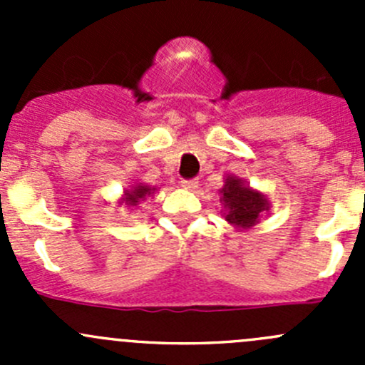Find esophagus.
Masks as SVG:
<instances>
[{
    "instance_id": "34e87169",
    "label": "esophagus",
    "mask_w": 365,
    "mask_h": 365,
    "mask_svg": "<svg viewBox=\"0 0 365 365\" xmlns=\"http://www.w3.org/2000/svg\"><path fill=\"white\" fill-rule=\"evenodd\" d=\"M182 187L185 190H196L200 187V182L197 180H182Z\"/></svg>"
}]
</instances>
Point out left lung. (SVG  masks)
<instances>
[{"label": "left lung", "mask_w": 365, "mask_h": 365, "mask_svg": "<svg viewBox=\"0 0 365 365\" xmlns=\"http://www.w3.org/2000/svg\"><path fill=\"white\" fill-rule=\"evenodd\" d=\"M220 201L224 206V219L238 230H249L259 222L264 210L270 208L267 196L254 190L238 176H226L220 189Z\"/></svg>", "instance_id": "obj_1"}]
</instances>
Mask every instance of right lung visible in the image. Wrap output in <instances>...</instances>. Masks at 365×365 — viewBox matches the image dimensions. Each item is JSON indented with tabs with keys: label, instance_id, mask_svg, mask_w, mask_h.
I'll list each match as a JSON object with an SVG mask.
<instances>
[{
	"label": "right lung",
	"instance_id": "1",
	"mask_svg": "<svg viewBox=\"0 0 365 365\" xmlns=\"http://www.w3.org/2000/svg\"><path fill=\"white\" fill-rule=\"evenodd\" d=\"M153 192H155V189H153V187L145 185V183H138V185H134L132 189L125 190L121 203H125L128 206H138L139 201H145L146 196H152Z\"/></svg>",
	"mask_w": 365,
	"mask_h": 365
}]
</instances>
